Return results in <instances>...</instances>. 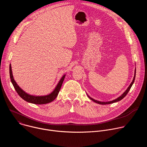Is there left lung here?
<instances>
[{
    "mask_svg": "<svg viewBox=\"0 0 147 147\" xmlns=\"http://www.w3.org/2000/svg\"><path fill=\"white\" fill-rule=\"evenodd\" d=\"M136 69H135V74H134V78H133V81L131 82V83L130 84V85L129 86V87L127 88V89L125 90V91L120 96H119V98H117V99H115V100H112V101H110V102H100V101H98V100H95V99H92V98H91L90 96H89L88 95V96L89 97V98L90 99H91L92 100H93L94 102H96V103H99V104H101V105H106V104H111V103H114V102H118V101H119V100H121L123 98H124L125 96H126V95L128 94V92H129V91H130V88H131V86H133V83H134V80H135V78H136Z\"/></svg>",
    "mask_w": 147,
    "mask_h": 147,
    "instance_id": "left-lung-1",
    "label": "left lung"
}]
</instances>
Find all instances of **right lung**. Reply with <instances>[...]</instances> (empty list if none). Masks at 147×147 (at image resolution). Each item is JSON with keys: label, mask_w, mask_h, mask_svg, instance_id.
Wrapping results in <instances>:
<instances>
[{"label": "right lung", "mask_w": 147, "mask_h": 147, "mask_svg": "<svg viewBox=\"0 0 147 147\" xmlns=\"http://www.w3.org/2000/svg\"><path fill=\"white\" fill-rule=\"evenodd\" d=\"M9 71H10V77L11 79V83L13 84L15 90L16 91L17 94L19 95V96L22 98H23L24 100H26L28 102L34 103V104H37V105L46 104V103H49V102H51L52 101H53L57 97V96L59 92V91L61 88V87L62 86L63 82L65 77L66 76L65 75H64L61 77V78L60 79V81L58 83V84L57 85L55 89L54 90V91L50 94L45 95V96H33V95H29L27 93L25 92L22 88H20V87L17 85V84L16 83V82L14 81V80L13 78L11 64L10 65V67H9Z\"/></svg>", "instance_id": "obj_1"}]
</instances>
